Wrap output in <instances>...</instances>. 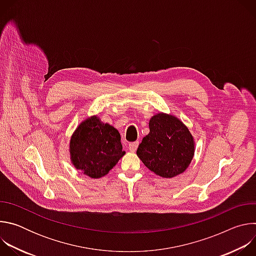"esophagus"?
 Wrapping results in <instances>:
<instances>
[{"label": "esophagus", "mask_w": 256, "mask_h": 256, "mask_svg": "<svg viewBox=\"0 0 256 256\" xmlns=\"http://www.w3.org/2000/svg\"><path fill=\"white\" fill-rule=\"evenodd\" d=\"M138 147V142H132L128 144V148H130V152H136V149Z\"/></svg>", "instance_id": "34e87169"}]
</instances>
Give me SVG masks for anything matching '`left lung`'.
<instances>
[{"label": "left lung", "mask_w": 256, "mask_h": 256, "mask_svg": "<svg viewBox=\"0 0 256 256\" xmlns=\"http://www.w3.org/2000/svg\"><path fill=\"white\" fill-rule=\"evenodd\" d=\"M150 132L136 150L142 163L157 175L171 178L184 172L194 154L188 128L173 116L159 114L149 122Z\"/></svg>", "instance_id": "obj_1"}]
</instances>
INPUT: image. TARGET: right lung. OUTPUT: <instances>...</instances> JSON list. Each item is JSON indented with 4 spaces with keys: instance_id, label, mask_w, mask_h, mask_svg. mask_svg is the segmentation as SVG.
<instances>
[{
    "instance_id": "1",
    "label": "right lung",
    "mask_w": 256,
    "mask_h": 256,
    "mask_svg": "<svg viewBox=\"0 0 256 256\" xmlns=\"http://www.w3.org/2000/svg\"><path fill=\"white\" fill-rule=\"evenodd\" d=\"M70 151L74 166L92 178L107 174L126 154L118 130L97 116L78 126L70 138Z\"/></svg>"
}]
</instances>
